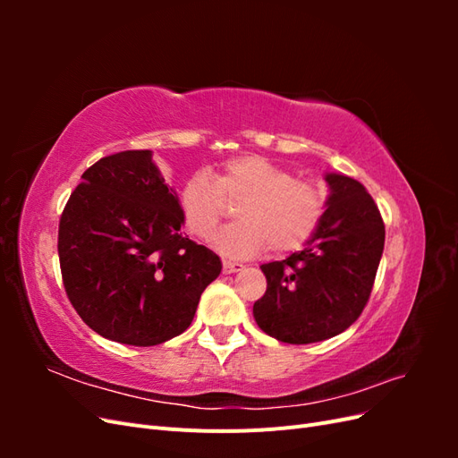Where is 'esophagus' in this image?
I'll return each mask as SVG.
<instances>
[{
    "instance_id": "34e87169",
    "label": "esophagus",
    "mask_w": 458,
    "mask_h": 458,
    "mask_svg": "<svg viewBox=\"0 0 458 458\" xmlns=\"http://www.w3.org/2000/svg\"><path fill=\"white\" fill-rule=\"evenodd\" d=\"M244 266L239 261H231V259H224V273L225 275H231V273H237V271H242Z\"/></svg>"
}]
</instances>
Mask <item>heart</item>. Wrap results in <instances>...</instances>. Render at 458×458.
Wrapping results in <instances>:
<instances>
[{"mask_svg": "<svg viewBox=\"0 0 458 458\" xmlns=\"http://www.w3.org/2000/svg\"><path fill=\"white\" fill-rule=\"evenodd\" d=\"M237 202L239 221L214 239L231 258H252L269 246L275 254L296 252L313 239L327 212L321 189L261 155L224 160L216 177L192 174L179 191L183 224L202 241L214 237L229 204Z\"/></svg>", "mask_w": 458, "mask_h": 458, "instance_id": "b5f03b06", "label": "heart"}]
</instances>
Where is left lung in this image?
Wrapping results in <instances>:
<instances>
[{
	"label": "left lung",
	"mask_w": 458,
	"mask_h": 458,
	"mask_svg": "<svg viewBox=\"0 0 458 458\" xmlns=\"http://www.w3.org/2000/svg\"><path fill=\"white\" fill-rule=\"evenodd\" d=\"M327 212L301 252L263 263L267 290L254 303L266 335L313 344L340 335L363 313L384 250V221L367 189L328 174Z\"/></svg>",
	"instance_id": "1"
}]
</instances>
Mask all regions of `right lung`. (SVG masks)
I'll return each instance as SVG.
<instances>
[{"label": "right lung", "mask_w": 458, "mask_h": 458, "mask_svg": "<svg viewBox=\"0 0 458 458\" xmlns=\"http://www.w3.org/2000/svg\"><path fill=\"white\" fill-rule=\"evenodd\" d=\"M175 192L150 150H122L81 175L59 221L66 296L91 330L158 345L189 328L221 259L182 233Z\"/></svg>", "instance_id": "right-lung-1"}]
</instances>
